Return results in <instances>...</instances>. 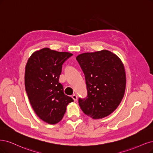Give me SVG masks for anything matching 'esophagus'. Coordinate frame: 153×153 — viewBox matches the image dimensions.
<instances>
[{"mask_svg":"<svg viewBox=\"0 0 153 153\" xmlns=\"http://www.w3.org/2000/svg\"><path fill=\"white\" fill-rule=\"evenodd\" d=\"M72 98L74 101H76L77 100V96L76 94H74L72 95Z\"/></svg>","mask_w":153,"mask_h":153,"instance_id":"34e87169","label":"esophagus"}]
</instances>
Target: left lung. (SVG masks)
I'll list each match as a JSON object with an SVG mask.
<instances>
[{
  "instance_id": "obj_1",
  "label": "left lung",
  "mask_w": 153,
  "mask_h": 153,
  "mask_svg": "<svg viewBox=\"0 0 153 153\" xmlns=\"http://www.w3.org/2000/svg\"><path fill=\"white\" fill-rule=\"evenodd\" d=\"M76 60L84 74L87 97L79 98L82 111L94 119L109 115L124 96L126 76L120 59L108 50L79 55Z\"/></svg>"
}]
</instances>
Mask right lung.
<instances>
[{
	"instance_id": "add662e5",
	"label": "right lung",
	"mask_w": 153,
	"mask_h": 153,
	"mask_svg": "<svg viewBox=\"0 0 153 153\" xmlns=\"http://www.w3.org/2000/svg\"><path fill=\"white\" fill-rule=\"evenodd\" d=\"M72 56L45 48L34 52L25 71V88L28 99L38 117L50 124L60 122L67 105L74 101L64 93L59 82L62 65Z\"/></svg>"
}]
</instances>
